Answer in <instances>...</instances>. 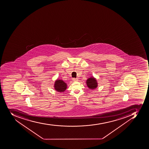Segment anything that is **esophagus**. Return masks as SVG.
I'll use <instances>...</instances> for the list:
<instances>
[{"instance_id": "1", "label": "esophagus", "mask_w": 149, "mask_h": 149, "mask_svg": "<svg viewBox=\"0 0 149 149\" xmlns=\"http://www.w3.org/2000/svg\"><path fill=\"white\" fill-rule=\"evenodd\" d=\"M73 81H78V79H76V78H73Z\"/></svg>"}]
</instances>
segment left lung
<instances>
[{
  "label": "left lung",
  "instance_id": "obj_1",
  "mask_svg": "<svg viewBox=\"0 0 149 149\" xmlns=\"http://www.w3.org/2000/svg\"><path fill=\"white\" fill-rule=\"evenodd\" d=\"M86 83H87L88 87L92 90L96 88L97 87V83L94 78H89L88 79Z\"/></svg>",
  "mask_w": 149,
  "mask_h": 149
}]
</instances>
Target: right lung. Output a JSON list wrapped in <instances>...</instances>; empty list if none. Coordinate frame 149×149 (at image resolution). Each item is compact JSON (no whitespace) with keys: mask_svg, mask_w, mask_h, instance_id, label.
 I'll return each mask as SVG.
<instances>
[{"mask_svg":"<svg viewBox=\"0 0 149 149\" xmlns=\"http://www.w3.org/2000/svg\"><path fill=\"white\" fill-rule=\"evenodd\" d=\"M67 87V84L62 80H58L55 82V89L58 92H64Z\"/></svg>","mask_w":149,"mask_h":149,"instance_id":"right-lung-1","label":"right lung"}]
</instances>
